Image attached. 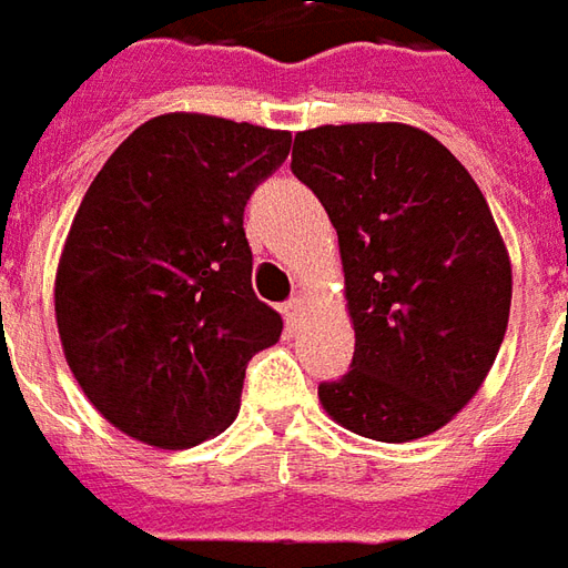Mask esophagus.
I'll use <instances>...</instances> for the list:
<instances>
[{
    "instance_id": "1",
    "label": "esophagus",
    "mask_w": 568,
    "mask_h": 568,
    "mask_svg": "<svg viewBox=\"0 0 568 568\" xmlns=\"http://www.w3.org/2000/svg\"><path fill=\"white\" fill-rule=\"evenodd\" d=\"M303 308H306V303L300 296H293L291 303H284V318H287V324L300 322L303 318Z\"/></svg>"
}]
</instances>
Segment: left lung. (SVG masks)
Segmentation results:
<instances>
[{
	"instance_id": "left-lung-1",
	"label": "left lung",
	"mask_w": 568,
	"mask_h": 568,
	"mask_svg": "<svg viewBox=\"0 0 568 568\" xmlns=\"http://www.w3.org/2000/svg\"><path fill=\"white\" fill-rule=\"evenodd\" d=\"M291 170L334 222L355 331L322 408L365 439H424L479 393L510 318V253L486 197L408 123L296 132Z\"/></svg>"
}]
</instances>
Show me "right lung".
I'll list each match as a JSON object with an SVG mask.
<instances>
[{"label":"right lung","mask_w":568,"mask_h":568,"mask_svg":"<svg viewBox=\"0 0 568 568\" xmlns=\"http://www.w3.org/2000/svg\"><path fill=\"white\" fill-rule=\"evenodd\" d=\"M291 132L160 113L101 166L54 275V322L95 410L154 448L229 429L246 362L281 336L256 300L244 206Z\"/></svg>","instance_id":"right-lung-1"}]
</instances>
